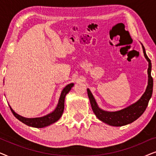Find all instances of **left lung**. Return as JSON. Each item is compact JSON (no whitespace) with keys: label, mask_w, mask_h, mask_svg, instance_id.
<instances>
[{"label":"left lung","mask_w":156,"mask_h":156,"mask_svg":"<svg viewBox=\"0 0 156 156\" xmlns=\"http://www.w3.org/2000/svg\"><path fill=\"white\" fill-rule=\"evenodd\" d=\"M143 50H144V56L148 62V86L146 89L144 94L140 97V99L131 106L121 109L117 112H106L100 108L98 106L97 102L94 98L92 94L87 89V93L88 97L90 101L91 108L96 116L99 120L103 122L107 123L113 126H122L129 123H131L136 121V119L139 118L146 110L148 106V101L151 98L153 93V80L151 76V59L147 56L146 50L144 47L142 45Z\"/></svg>","instance_id":"left-lung-1"}]
</instances>
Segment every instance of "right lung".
<instances>
[{"instance_id": "1", "label": "right lung", "mask_w": 156, "mask_h": 156, "mask_svg": "<svg viewBox=\"0 0 156 156\" xmlns=\"http://www.w3.org/2000/svg\"><path fill=\"white\" fill-rule=\"evenodd\" d=\"M74 86L73 83L68 84L66 86L65 88L63 89V90L62 91L60 97H59L58 104H57V107L53 111L52 113L49 114L46 116H42V117H38V118H25V117L21 116L18 114H16L13 110L12 109V108L10 106V110L16 118L18 119L19 121H20L21 122H23L25 124H26L29 126L35 127V128H43L48 126H50L55 122H56L60 119L62 115L63 114L64 108H65V99L67 94L69 93V91L71 90L72 87Z\"/></svg>"}]
</instances>
